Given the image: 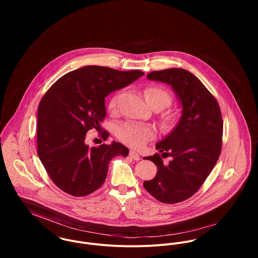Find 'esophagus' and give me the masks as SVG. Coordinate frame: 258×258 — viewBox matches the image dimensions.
Listing matches in <instances>:
<instances>
[{
    "label": "esophagus",
    "instance_id": "1",
    "mask_svg": "<svg viewBox=\"0 0 258 258\" xmlns=\"http://www.w3.org/2000/svg\"><path fill=\"white\" fill-rule=\"evenodd\" d=\"M129 156H130L133 160H135V161H139V160H140L139 154L136 153L135 151H130V152H129Z\"/></svg>",
    "mask_w": 258,
    "mask_h": 258
}]
</instances>
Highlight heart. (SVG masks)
Returning <instances> with one entry per match:
<instances>
[{
  "mask_svg": "<svg viewBox=\"0 0 258 258\" xmlns=\"http://www.w3.org/2000/svg\"><path fill=\"white\" fill-rule=\"evenodd\" d=\"M144 96L148 104L152 108L163 109L172 102L170 92L160 85H149L144 89ZM117 106V96L112 97L108 103V109L114 111ZM161 121L165 127H172L177 121V115L173 111H166L161 116ZM118 139L134 148L143 147L149 140L156 136L155 129L150 125H141L125 122L122 123L116 131Z\"/></svg>",
  "mask_w": 258,
  "mask_h": 258,
  "instance_id": "1",
  "label": "heart"
}]
</instances>
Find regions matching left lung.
Segmentation results:
<instances>
[{
	"label": "left lung",
	"instance_id": "1",
	"mask_svg": "<svg viewBox=\"0 0 258 258\" xmlns=\"http://www.w3.org/2000/svg\"><path fill=\"white\" fill-rule=\"evenodd\" d=\"M148 79L172 86L182 104V116L175 129L145 159L157 166L154 179L144 187L159 202L176 204L195 195L207 180L221 155L223 123L220 105L201 80L187 71L169 69L152 72Z\"/></svg>",
	"mask_w": 258,
	"mask_h": 258
}]
</instances>
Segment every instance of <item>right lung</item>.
Returning <instances> with one entry per match:
<instances>
[{
  "label": "right lung",
  "instance_id": "obj_1",
  "mask_svg": "<svg viewBox=\"0 0 258 258\" xmlns=\"http://www.w3.org/2000/svg\"><path fill=\"white\" fill-rule=\"evenodd\" d=\"M142 75L140 71L87 66L64 74L45 92L37 109V155L61 190L74 197L95 191L106 179L111 159L128 156L121 143L90 148L85 136L92 129L102 131L105 97Z\"/></svg>",
  "mask_w": 258,
  "mask_h": 258
}]
</instances>
